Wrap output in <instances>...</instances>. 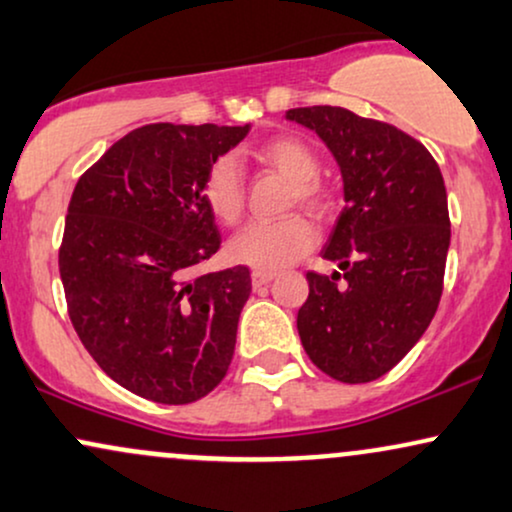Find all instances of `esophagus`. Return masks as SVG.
I'll use <instances>...</instances> for the list:
<instances>
[{"label": "esophagus", "instance_id": "1", "mask_svg": "<svg viewBox=\"0 0 512 512\" xmlns=\"http://www.w3.org/2000/svg\"><path fill=\"white\" fill-rule=\"evenodd\" d=\"M273 278H275V273H268V270H254V273H251V285L263 287V285H268Z\"/></svg>", "mask_w": 512, "mask_h": 512}]
</instances>
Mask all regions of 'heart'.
Returning a JSON list of instances; mask_svg holds the SVG:
<instances>
[{
    "mask_svg": "<svg viewBox=\"0 0 512 512\" xmlns=\"http://www.w3.org/2000/svg\"><path fill=\"white\" fill-rule=\"evenodd\" d=\"M261 158L294 184V201L311 210L328 206V194L318 182L321 162L309 143L294 136H280L261 148ZM203 201L220 222H237L244 206L242 167L232 155H222L210 165L203 179ZM316 242V230L302 215L275 222H249L227 242V256L239 266L254 270H280L306 254Z\"/></svg>",
    "mask_w": 512,
    "mask_h": 512,
    "instance_id": "obj_1",
    "label": "heart"
}]
</instances>
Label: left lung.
I'll use <instances>...</instances> for the list:
<instances>
[{
  "mask_svg": "<svg viewBox=\"0 0 512 512\" xmlns=\"http://www.w3.org/2000/svg\"><path fill=\"white\" fill-rule=\"evenodd\" d=\"M285 119L326 143L345 198L321 251L343 273H306L299 338L335 381H376L417 345L441 302L446 184L429 150L395 126L330 105L294 107Z\"/></svg>",
  "mask_w": 512,
  "mask_h": 512,
  "instance_id": "8db88e82",
  "label": "left lung"
}]
</instances>
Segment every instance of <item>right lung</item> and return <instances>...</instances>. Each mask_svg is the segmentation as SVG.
<instances>
[{
    "instance_id": "add662e5",
    "label": "right lung",
    "mask_w": 512,
    "mask_h": 512,
    "mask_svg": "<svg viewBox=\"0 0 512 512\" xmlns=\"http://www.w3.org/2000/svg\"><path fill=\"white\" fill-rule=\"evenodd\" d=\"M251 124H148L78 179L59 249L69 316L112 381L162 405L201 400L230 369L246 266L189 278L220 249L203 179Z\"/></svg>"
}]
</instances>
